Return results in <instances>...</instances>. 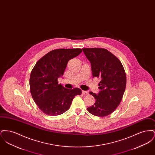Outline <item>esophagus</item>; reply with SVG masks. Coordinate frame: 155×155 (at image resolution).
Returning <instances> with one entry per match:
<instances>
[{
  "label": "esophagus",
  "instance_id": "1",
  "mask_svg": "<svg viewBox=\"0 0 155 155\" xmlns=\"http://www.w3.org/2000/svg\"><path fill=\"white\" fill-rule=\"evenodd\" d=\"M82 94L83 95H88V92L87 91H82Z\"/></svg>",
  "mask_w": 155,
  "mask_h": 155
}]
</instances>
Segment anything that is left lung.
<instances>
[{
    "label": "left lung",
    "instance_id": "left-lung-1",
    "mask_svg": "<svg viewBox=\"0 0 155 155\" xmlns=\"http://www.w3.org/2000/svg\"><path fill=\"white\" fill-rule=\"evenodd\" d=\"M85 56L91 64L93 77L101 78L100 91L97 94L90 92L95 103L88 107L92 114L104 117L118 107L126 87L125 70L121 61L111 52L102 48H84Z\"/></svg>",
    "mask_w": 155,
    "mask_h": 155
}]
</instances>
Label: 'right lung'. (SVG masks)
Returning a JSON list of instances; mask_svg holds the SVG:
<instances>
[{
	"instance_id": "obj_1",
	"label": "right lung",
	"mask_w": 155,
	"mask_h": 155,
	"mask_svg": "<svg viewBox=\"0 0 155 155\" xmlns=\"http://www.w3.org/2000/svg\"><path fill=\"white\" fill-rule=\"evenodd\" d=\"M81 49H58L39 59L31 71L30 91L39 109L46 114L58 116L69 109L81 89L65 88L58 79L64 74L68 61L78 56Z\"/></svg>"
}]
</instances>
